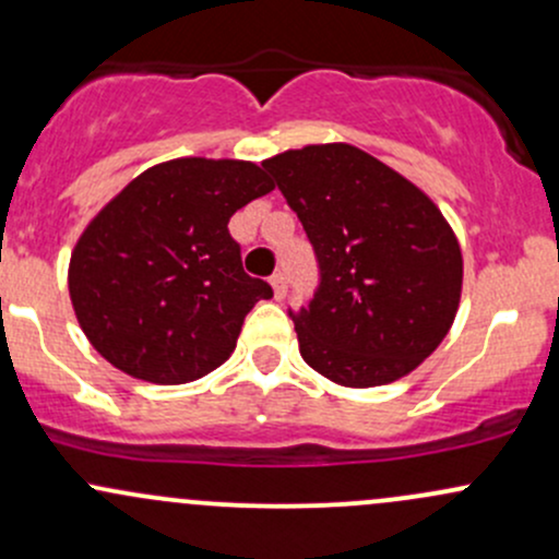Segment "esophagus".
I'll list each match as a JSON object with an SVG mask.
<instances>
[{
	"mask_svg": "<svg viewBox=\"0 0 559 559\" xmlns=\"http://www.w3.org/2000/svg\"><path fill=\"white\" fill-rule=\"evenodd\" d=\"M270 284H273V292H275V299H284L286 297V275L281 273H273L270 275Z\"/></svg>",
	"mask_w": 559,
	"mask_h": 559,
	"instance_id": "obj_1",
	"label": "esophagus"
}]
</instances>
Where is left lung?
Wrapping results in <instances>:
<instances>
[{
	"instance_id": "1",
	"label": "left lung",
	"mask_w": 559,
	"mask_h": 559,
	"mask_svg": "<svg viewBox=\"0 0 559 559\" xmlns=\"http://www.w3.org/2000/svg\"><path fill=\"white\" fill-rule=\"evenodd\" d=\"M318 260L308 308L289 310L305 364L345 388L406 377L449 334L462 249L438 206L388 164L347 143L262 162Z\"/></svg>"
}]
</instances>
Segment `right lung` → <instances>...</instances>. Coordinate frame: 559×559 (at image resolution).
Returning a JSON list of instances; mask_svg holds the SVG:
<instances>
[{"label": "right lung", "instance_id": "right-lung-1", "mask_svg": "<svg viewBox=\"0 0 559 559\" xmlns=\"http://www.w3.org/2000/svg\"><path fill=\"white\" fill-rule=\"evenodd\" d=\"M273 190L262 167L175 158L145 169L79 238L69 292L92 347L134 379L186 384L223 366L247 312L273 297L228 223Z\"/></svg>", "mask_w": 559, "mask_h": 559}]
</instances>
